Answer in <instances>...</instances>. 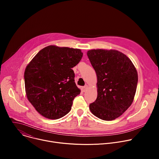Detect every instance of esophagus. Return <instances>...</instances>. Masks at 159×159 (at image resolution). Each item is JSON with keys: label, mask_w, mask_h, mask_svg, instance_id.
<instances>
[{"label": "esophagus", "mask_w": 159, "mask_h": 159, "mask_svg": "<svg viewBox=\"0 0 159 159\" xmlns=\"http://www.w3.org/2000/svg\"><path fill=\"white\" fill-rule=\"evenodd\" d=\"M87 89V85H85V86H84V87H82V90L83 92H85Z\"/></svg>", "instance_id": "obj_1"}]
</instances>
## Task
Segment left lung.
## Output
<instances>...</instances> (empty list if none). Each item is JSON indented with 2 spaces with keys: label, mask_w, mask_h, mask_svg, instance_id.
<instances>
[{
  "label": "left lung",
  "mask_w": 159,
  "mask_h": 159,
  "mask_svg": "<svg viewBox=\"0 0 159 159\" xmlns=\"http://www.w3.org/2000/svg\"><path fill=\"white\" fill-rule=\"evenodd\" d=\"M87 55L98 77V97L89 109L99 119L115 120L133 101L137 71L130 59L117 50H91Z\"/></svg>",
  "instance_id": "obj_1"
}]
</instances>
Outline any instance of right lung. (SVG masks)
Listing matches in <instances>:
<instances>
[{"mask_svg":"<svg viewBox=\"0 0 159 159\" xmlns=\"http://www.w3.org/2000/svg\"><path fill=\"white\" fill-rule=\"evenodd\" d=\"M82 56L79 49L50 45L28 65L25 72L26 96L40 115L57 120L70 112L73 100L80 93L72 69Z\"/></svg>","mask_w":159,"mask_h":159,"instance_id":"right-lung-1","label":"right lung"}]
</instances>
